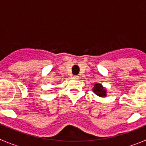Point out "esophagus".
I'll return each instance as SVG.
<instances>
[{"label":"esophagus","instance_id":"obj_1","mask_svg":"<svg viewBox=\"0 0 146 146\" xmlns=\"http://www.w3.org/2000/svg\"><path fill=\"white\" fill-rule=\"evenodd\" d=\"M79 78V76L78 75H74L73 76V79H74V80H77V79H78Z\"/></svg>","mask_w":146,"mask_h":146}]
</instances>
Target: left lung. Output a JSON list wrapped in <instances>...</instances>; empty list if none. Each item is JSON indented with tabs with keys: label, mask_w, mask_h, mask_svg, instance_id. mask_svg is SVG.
<instances>
[{
	"label": "left lung",
	"mask_w": 146,
	"mask_h": 146,
	"mask_svg": "<svg viewBox=\"0 0 146 146\" xmlns=\"http://www.w3.org/2000/svg\"><path fill=\"white\" fill-rule=\"evenodd\" d=\"M93 92L100 97H104L106 96V90L104 89L102 84H96L94 85L93 87Z\"/></svg>",
	"instance_id": "left-lung-1"
}]
</instances>
